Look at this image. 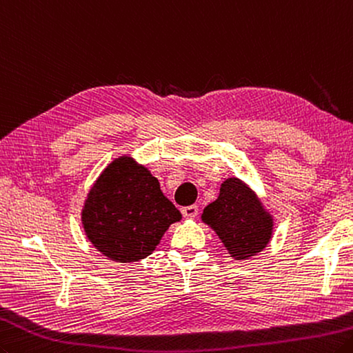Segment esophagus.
<instances>
[{"label":"esophagus","mask_w":353,"mask_h":353,"mask_svg":"<svg viewBox=\"0 0 353 353\" xmlns=\"http://www.w3.org/2000/svg\"><path fill=\"white\" fill-rule=\"evenodd\" d=\"M199 212V208L196 205H190V206H185V208L182 210V214L185 219H194L197 216Z\"/></svg>","instance_id":"obj_1"}]
</instances>
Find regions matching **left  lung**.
<instances>
[{
  "mask_svg": "<svg viewBox=\"0 0 353 353\" xmlns=\"http://www.w3.org/2000/svg\"><path fill=\"white\" fill-rule=\"evenodd\" d=\"M202 222L212 228L236 260H248L263 251L274 231L271 212L255 191L237 177H228L220 185L219 197L205 206Z\"/></svg>",
  "mask_w": 353,
  "mask_h": 353,
  "instance_id": "1",
  "label": "left lung"
}]
</instances>
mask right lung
<instances>
[{
	"label": "right lung",
	"mask_w": 353,
	"mask_h": 353,
	"mask_svg": "<svg viewBox=\"0 0 353 353\" xmlns=\"http://www.w3.org/2000/svg\"><path fill=\"white\" fill-rule=\"evenodd\" d=\"M182 214L150 170L133 157L114 159L96 179L82 206L87 239L107 259L139 261L156 250Z\"/></svg>",
	"instance_id": "obj_1"
}]
</instances>
